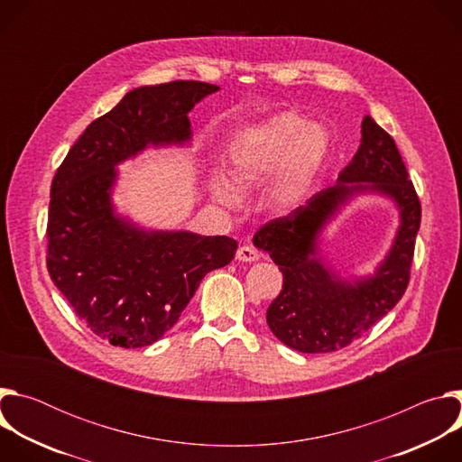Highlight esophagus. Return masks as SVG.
I'll return each mask as SVG.
<instances>
[{"instance_id": "obj_1", "label": "esophagus", "mask_w": 462, "mask_h": 462, "mask_svg": "<svg viewBox=\"0 0 462 462\" xmlns=\"http://www.w3.org/2000/svg\"><path fill=\"white\" fill-rule=\"evenodd\" d=\"M236 259L237 261H245V263H252V261H257L259 259V252L250 246V245H241L236 252Z\"/></svg>"}]
</instances>
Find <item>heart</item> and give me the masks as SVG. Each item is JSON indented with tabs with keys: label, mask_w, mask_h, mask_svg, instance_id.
Segmentation results:
<instances>
[{
	"label": "heart",
	"mask_w": 462,
	"mask_h": 462,
	"mask_svg": "<svg viewBox=\"0 0 462 462\" xmlns=\"http://www.w3.org/2000/svg\"><path fill=\"white\" fill-rule=\"evenodd\" d=\"M328 150L331 137L325 125L296 111H282L250 125L234 141L228 175L238 189L248 191L276 172L271 201L280 208H294L312 189ZM235 189L223 179L212 184L216 199L232 208L241 203Z\"/></svg>",
	"instance_id": "obj_1"
}]
</instances>
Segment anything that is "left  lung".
Instances as JSON below:
<instances>
[{
	"label": "left lung",
	"mask_w": 462,
	"mask_h": 462,
	"mask_svg": "<svg viewBox=\"0 0 462 462\" xmlns=\"http://www.w3.org/2000/svg\"><path fill=\"white\" fill-rule=\"evenodd\" d=\"M364 190L391 196L402 210V226L375 276L351 284L322 265L315 245L324 223ZM419 226L420 201L399 148L365 115L360 148L340 171L338 184L314 193L307 205L263 225L254 236V245L269 252L283 274V289L267 310L274 337L300 353H331L360 338L404 296Z\"/></svg>",
	"instance_id": "obj_1"
}]
</instances>
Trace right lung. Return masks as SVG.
Returning <instances> with one entry per match:
<instances>
[{"label": "right lung", "instance_id": "right-lung-1", "mask_svg": "<svg viewBox=\"0 0 462 462\" xmlns=\"http://www.w3.org/2000/svg\"><path fill=\"white\" fill-rule=\"evenodd\" d=\"M214 84L175 80L129 91L93 120L51 184L47 271L77 316L111 346L157 342L201 280L234 259L226 236L153 232L115 214V166L144 148L189 141L191 107Z\"/></svg>", "mask_w": 462, "mask_h": 462}]
</instances>
